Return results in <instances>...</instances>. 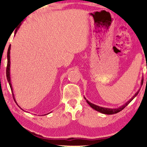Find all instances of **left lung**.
<instances>
[{
  "label": "left lung",
  "mask_w": 147,
  "mask_h": 147,
  "mask_svg": "<svg viewBox=\"0 0 147 147\" xmlns=\"http://www.w3.org/2000/svg\"><path fill=\"white\" fill-rule=\"evenodd\" d=\"M142 84H143V79L141 81V85H142ZM140 90H138V91L136 92V93L134 94V95L133 96V97H132L131 99H130V100H128V101L126 102V104H124V105H122V106H120V107L118 108H103V107H100V106H98L97 105H95V104H92L91 103V102H90L88 100H86V98L84 97V99L86 100V102H88V104H89V105L91 106V107L93 108V109H94L95 110H96V111L99 112H101V113L102 114H116L118 113V112H119L121 111V110H122L124 109V108L126 107V106L128 105V104L130 103V102L132 101V100L134 99V98L136 97V96H137V94H138V92H139Z\"/></svg>",
  "instance_id": "left-lung-1"
}]
</instances>
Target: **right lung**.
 <instances>
[{
    "label": "right lung",
    "mask_w": 147,
    "mask_h": 147,
    "mask_svg": "<svg viewBox=\"0 0 147 147\" xmlns=\"http://www.w3.org/2000/svg\"><path fill=\"white\" fill-rule=\"evenodd\" d=\"M17 30L15 31V33H17ZM10 50H11V45H9V49H8V51H7V71H6V74H7V78L8 82H9L10 87H11V91H12V92H13V88H12V84H11V78H10V65H11V61H10ZM13 96L14 100H15V98H14L13 92ZM15 102H16L15 100Z\"/></svg>",
    "instance_id": "obj_1"
}]
</instances>
